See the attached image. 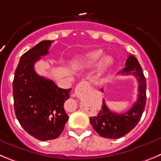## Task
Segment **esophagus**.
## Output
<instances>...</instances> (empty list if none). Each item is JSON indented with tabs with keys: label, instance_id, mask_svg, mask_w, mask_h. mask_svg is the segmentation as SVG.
<instances>
[{
	"label": "esophagus",
	"instance_id": "esophagus-1",
	"mask_svg": "<svg viewBox=\"0 0 161 161\" xmlns=\"http://www.w3.org/2000/svg\"><path fill=\"white\" fill-rule=\"evenodd\" d=\"M86 86H89V83L86 81H82V82H80L78 84L75 88V94H79L80 91H82L84 87H86Z\"/></svg>",
	"mask_w": 161,
	"mask_h": 161
}]
</instances>
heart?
<instances>
[{
	"label": "heart",
	"mask_w": 161,
	"mask_h": 161,
	"mask_svg": "<svg viewBox=\"0 0 161 161\" xmlns=\"http://www.w3.org/2000/svg\"><path fill=\"white\" fill-rule=\"evenodd\" d=\"M103 54V50H94L87 53L78 56L75 60V65L76 67H89L92 64H95L99 58ZM114 58L109 55H103L98 61L97 67V72L99 75H102L106 73L114 64Z\"/></svg>",
	"instance_id": "obj_1"
}]
</instances>
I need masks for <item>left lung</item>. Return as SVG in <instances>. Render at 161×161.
Here are the masks:
<instances>
[{"mask_svg": "<svg viewBox=\"0 0 161 161\" xmlns=\"http://www.w3.org/2000/svg\"><path fill=\"white\" fill-rule=\"evenodd\" d=\"M126 67L118 72L121 75H133L138 82V97L133 107L123 114H116L109 110L105 101L95 116L91 117L90 121L94 130L103 137L118 139L130 133L137 125L145 110L146 104V79L142 68L136 57L129 55ZM102 91L103 89L101 90Z\"/></svg>", "mask_w": 161, "mask_h": 161, "instance_id": "8db88e82", "label": "left lung"}]
</instances>
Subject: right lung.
I'll use <instances>...</instances> for the list:
<instances>
[{"instance_id":"obj_1","label":"right lung","mask_w":161,"mask_h":161,"mask_svg":"<svg viewBox=\"0 0 161 161\" xmlns=\"http://www.w3.org/2000/svg\"><path fill=\"white\" fill-rule=\"evenodd\" d=\"M52 42L41 41L20 57L13 82L16 118L28 134L40 141L58 137L69 118L64 103L70 97L71 88L58 87L34 69L40 57L48 54Z\"/></svg>"}]
</instances>
